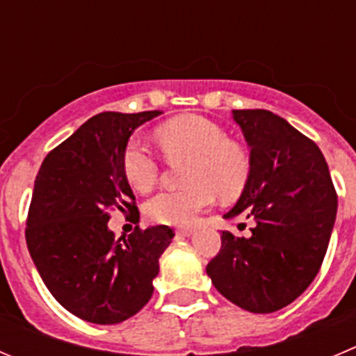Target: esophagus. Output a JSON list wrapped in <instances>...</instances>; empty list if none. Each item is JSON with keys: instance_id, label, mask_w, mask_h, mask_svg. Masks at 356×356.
<instances>
[{"instance_id": "1", "label": "esophagus", "mask_w": 356, "mask_h": 356, "mask_svg": "<svg viewBox=\"0 0 356 356\" xmlns=\"http://www.w3.org/2000/svg\"><path fill=\"white\" fill-rule=\"evenodd\" d=\"M192 227H180V229H176V234L178 236H185V238H187V236H192Z\"/></svg>"}]
</instances>
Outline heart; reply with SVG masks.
<instances>
[{
    "mask_svg": "<svg viewBox=\"0 0 356 356\" xmlns=\"http://www.w3.org/2000/svg\"><path fill=\"white\" fill-rule=\"evenodd\" d=\"M155 140L169 161L188 159L180 191H164L145 204L148 218L162 225H191L215 202L216 194L232 199L252 175V155L231 140L223 125L201 115H180L157 125ZM122 171L134 191L155 187L162 171L161 159L141 138L133 136L122 152Z\"/></svg>",
    "mask_w": 356,
    "mask_h": 356,
    "instance_id": "1",
    "label": "heart"
}]
</instances>
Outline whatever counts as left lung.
I'll return each mask as SVG.
<instances>
[{"mask_svg": "<svg viewBox=\"0 0 356 356\" xmlns=\"http://www.w3.org/2000/svg\"><path fill=\"white\" fill-rule=\"evenodd\" d=\"M252 155V175L223 218L245 216L250 238L222 232L206 273L225 299L250 313H274L313 283L327 253L337 194L313 140L267 110H232Z\"/></svg>", "mask_w": 356, "mask_h": 356, "instance_id": "obj_1", "label": "left lung"}]
</instances>
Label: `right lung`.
I'll return each instance as SVG.
<instances>
[{
    "instance_id": "right-lung-1",
    "label": "right lung",
    "mask_w": 356,
    "mask_h": 356,
    "mask_svg": "<svg viewBox=\"0 0 356 356\" xmlns=\"http://www.w3.org/2000/svg\"><path fill=\"white\" fill-rule=\"evenodd\" d=\"M162 111H103L49 152L35 180L26 243L54 299L90 323L134 316L154 293L159 257L171 227H134L115 239L111 209L140 216L122 171V152L136 127Z\"/></svg>"
}]
</instances>
